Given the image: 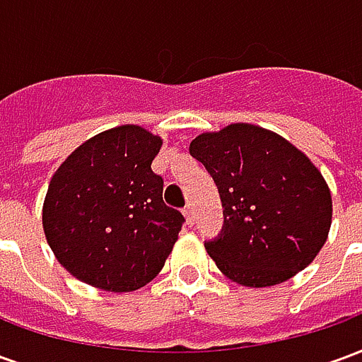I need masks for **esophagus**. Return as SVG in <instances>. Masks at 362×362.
I'll use <instances>...</instances> for the list:
<instances>
[{"label":"esophagus","mask_w":362,"mask_h":362,"mask_svg":"<svg viewBox=\"0 0 362 362\" xmlns=\"http://www.w3.org/2000/svg\"><path fill=\"white\" fill-rule=\"evenodd\" d=\"M184 217L188 221V225H194V207H192V205H186V207H184Z\"/></svg>","instance_id":"esophagus-1"}]
</instances>
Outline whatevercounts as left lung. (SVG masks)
<instances>
[{"label": "left lung", "instance_id": "left-lung-1", "mask_svg": "<svg viewBox=\"0 0 362 362\" xmlns=\"http://www.w3.org/2000/svg\"><path fill=\"white\" fill-rule=\"evenodd\" d=\"M189 155L219 189L225 221L205 250L228 279L269 287L316 258L332 225V196L306 155L250 124L197 135Z\"/></svg>", "mask_w": 362, "mask_h": 362}]
</instances>
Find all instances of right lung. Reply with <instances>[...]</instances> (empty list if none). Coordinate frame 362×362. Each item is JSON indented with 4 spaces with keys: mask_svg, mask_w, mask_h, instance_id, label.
<instances>
[{
    "mask_svg": "<svg viewBox=\"0 0 362 362\" xmlns=\"http://www.w3.org/2000/svg\"><path fill=\"white\" fill-rule=\"evenodd\" d=\"M160 145L139 126L112 127L79 145L52 176L46 240L83 283L127 293L165 266L186 219L163 202V176L151 170Z\"/></svg>",
    "mask_w": 362,
    "mask_h": 362,
    "instance_id": "obj_1",
    "label": "right lung"
}]
</instances>
